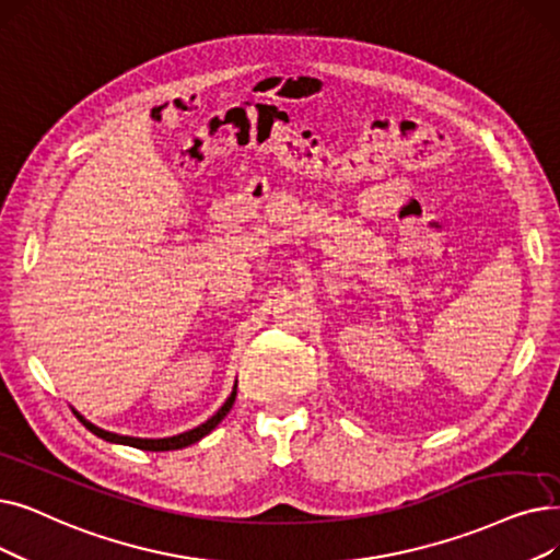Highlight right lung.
Masks as SVG:
<instances>
[{
    "mask_svg": "<svg viewBox=\"0 0 560 560\" xmlns=\"http://www.w3.org/2000/svg\"><path fill=\"white\" fill-rule=\"evenodd\" d=\"M235 396H237V380H235V384H233V392H231V396L226 398V402L214 411V415L206 421V423H201V425H197V428H191V430H187V432H180V434H174V436H162V440H145V436H128V434H116V432H109V430H103V428H98V425H93L91 421H86L78 409H72L75 411V417L82 421V425L86 428V430H91L95 436H101V440H105V442H112V444H124V446H135V448H141V451H178V448H185V446H189V444H197L199 440H203L206 434H210L217 425L222 423V419L229 415L231 411V407H233V402H235Z\"/></svg>",
    "mask_w": 560,
    "mask_h": 560,
    "instance_id": "right-lung-1",
    "label": "right lung"
}]
</instances>
